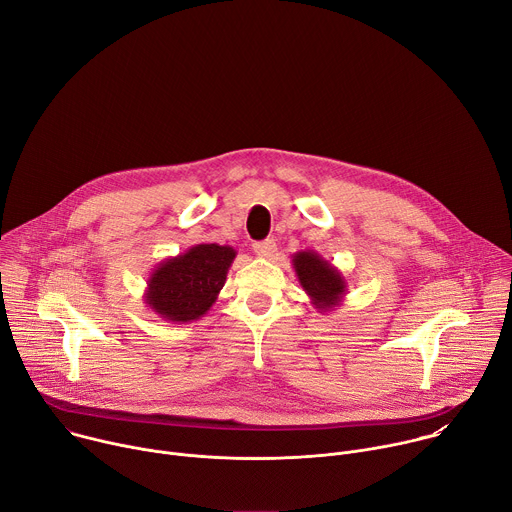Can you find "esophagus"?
Returning <instances> with one entry per match:
<instances>
[{"mask_svg": "<svg viewBox=\"0 0 512 512\" xmlns=\"http://www.w3.org/2000/svg\"><path fill=\"white\" fill-rule=\"evenodd\" d=\"M253 251H255V255L261 257V259H271V257L277 253V245H275L273 239H265V241H261V243H255V245H253Z\"/></svg>", "mask_w": 512, "mask_h": 512, "instance_id": "34e87169", "label": "esophagus"}]
</instances>
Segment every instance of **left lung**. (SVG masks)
<instances>
[{
    "instance_id": "1",
    "label": "left lung",
    "mask_w": 512,
    "mask_h": 512,
    "mask_svg": "<svg viewBox=\"0 0 512 512\" xmlns=\"http://www.w3.org/2000/svg\"><path fill=\"white\" fill-rule=\"evenodd\" d=\"M298 281L310 298V304L322 314L336 310L348 291L346 277L338 267L326 261L316 251H298L291 255Z\"/></svg>"
}]
</instances>
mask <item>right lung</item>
Segmentation results:
<instances>
[{
	"label": "right lung",
	"mask_w": 512,
	"mask_h": 512,
	"mask_svg": "<svg viewBox=\"0 0 512 512\" xmlns=\"http://www.w3.org/2000/svg\"><path fill=\"white\" fill-rule=\"evenodd\" d=\"M235 257L231 245L200 243L164 259L148 277L145 306L166 322L200 320L221 294Z\"/></svg>",
	"instance_id": "add662e5"
}]
</instances>
